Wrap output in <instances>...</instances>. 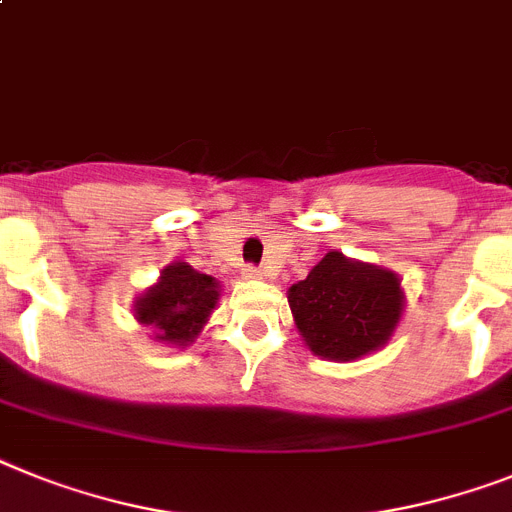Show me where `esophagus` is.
Masks as SVG:
<instances>
[{"label":"esophagus","instance_id":"esophagus-1","mask_svg":"<svg viewBox=\"0 0 512 512\" xmlns=\"http://www.w3.org/2000/svg\"><path fill=\"white\" fill-rule=\"evenodd\" d=\"M242 278L244 281H260L263 278V273L257 268H252V265H247V268H242Z\"/></svg>","mask_w":512,"mask_h":512}]
</instances>
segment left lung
Segmentation results:
<instances>
[{"label": "left lung", "instance_id": "obj_1", "mask_svg": "<svg viewBox=\"0 0 512 512\" xmlns=\"http://www.w3.org/2000/svg\"><path fill=\"white\" fill-rule=\"evenodd\" d=\"M294 325L328 362H356L388 346L406 309L398 273L330 249L289 289Z\"/></svg>", "mask_w": 512, "mask_h": 512}]
</instances>
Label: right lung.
Instances as JSON below:
<instances>
[{"mask_svg":"<svg viewBox=\"0 0 512 512\" xmlns=\"http://www.w3.org/2000/svg\"><path fill=\"white\" fill-rule=\"evenodd\" d=\"M221 299V283L197 273L190 263L166 265L153 286L135 296V320L153 330V341L184 349L208 325Z\"/></svg>","mask_w":512,"mask_h":512,"instance_id":"add662e5","label":"right lung"}]
</instances>
